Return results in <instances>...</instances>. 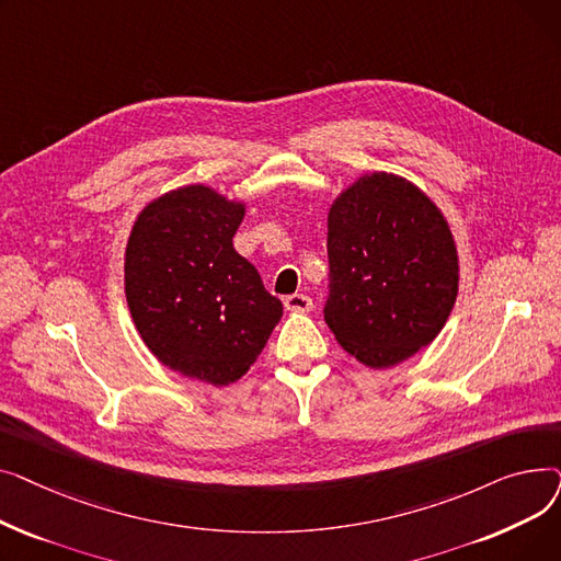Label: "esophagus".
<instances>
[{
	"instance_id": "34e87169",
	"label": "esophagus",
	"mask_w": 561,
	"mask_h": 561,
	"mask_svg": "<svg viewBox=\"0 0 561 561\" xmlns=\"http://www.w3.org/2000/svg\"><path fill=\"white\" fill-rule=\"evenodd\" d=\"M284 307L288 311H300L302 313V311H311L313 302H311L309 296H305V293H293V296L284 298Z\"/></svg>"
}]
</instances>
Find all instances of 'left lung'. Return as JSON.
<instances>
[{
	"label": "left lung",
	"instance_id": "left-lung-1",
	"mask_svg": "<svg viewBox=\"0 0 561 561\" xmlns=\"http://www.w3.org/2000/svg\"><path fill=\"white\" fill-rule=\"evenodd\" d=\"M325 322L352 357L391 368L430 345L455 307L459 256L438 206L404 176L364 174L328 214Z\"/></svg>",
	"mask_w": 561,
	"mask_h": 561
}]
</instances>
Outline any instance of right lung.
<instances>
[{
  "label": "right lung",
  "mask_w": 561,
  "mask_h": 561,
  "mask_svg": "<svg viewBox=\"0 0 561 561\" xmlns=\"http://www.w3.org/2000/svg\"><path fill=\"white\" fill-rule=\"evenodd\" d=\"M243 216V202L211 186H182L145 206L125 250L140 339L163 366L214 387L250 370L284 311L233 250Z\"/></svg>",
  "instance_id": "add662e5"
}]
</instances>
